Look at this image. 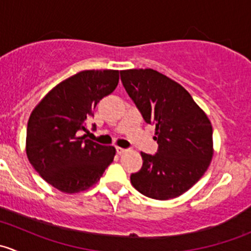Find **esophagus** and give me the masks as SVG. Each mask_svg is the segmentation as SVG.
<instances>
[{"label":"esophagus","instance_id":"34e87169","mask_svg":"<svg viewBox=\"0 0 251 251\" xmlns=\"http://www.w3.org/2000/svg\"><path fill=\"white\" fill-rule=\"evenodd\" d=\"M126 149H124V148H120V147H118V148H116V153L119 154V155H121V154H125L126 153Z\"/></svg>","mask_w":251,"mask_h":251}]
</instances>
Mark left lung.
<instances>
[{
  "label": "left lung",
  "mask_w": 251,
  "mask_h": 251,
  "mask_svg": "<svg viewBox=\"0 0 251 251\" xmlns=\"http://www.w3.org/2000/svg\"><path fill=\"white\" fill-rule=\"evenodd\" d=\"M121 81L146 123L155 125V155L141 153L143 165L131 175L142 194L176 198L193 187L214 155L212 126L205 111L178 82L153 69L120 72Z\"/></svg>",
  "instance_id": "1"
}]
</instances>
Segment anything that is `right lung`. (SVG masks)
Here are the masks:
<instances>
[{"mask_svg":"<svg viewBox=\"0 0 251 251\" xmlns=\"http://www.w3.org/2000/svg\"><path fill=\"white\" fill-rule=\"evenodd\" d=\"M118 82L119 70H83L53 87L30 114L27 159L58 191H86L100 181L113 161V146H102L81 135L87 131V119L97 103L113 92Z\"/></svg>","mask_w":251,"mask_h":251,"instance_id":"right-lung-1","label":"right lung"}]
</instances>
